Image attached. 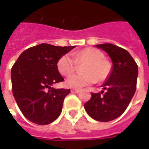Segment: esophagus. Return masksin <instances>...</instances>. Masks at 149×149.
<instances>
[{
	"instance_id": "obj_1",
	"label": "esophagus",
	"mask_w": 149,
	"mask_h": 149,
	"mask_svg": "<svg viewBox=\"0 0 149 149\" xmlns=\"http://www.w3.org/2000/svg\"><path fill=\"white\" fill-rule=\"evenodd\" d=\"M79 89H71V93L72 94H77V93H79Z\"/></svg>"
}]
</instances>
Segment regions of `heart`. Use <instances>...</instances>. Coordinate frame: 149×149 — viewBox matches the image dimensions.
<instances>
[{
	"mask_svg": "<svg viewBox=\"0 0 149 149\" xmlns=\"http://www.w3.org/2000/svg\"><path fill=\"white\" fill-rule=\"evenodd\" d=\"M104 54L95 48H86L74 54V59L70 54H64L57 62L58 70L62 75L68 76L75 71L76 65L81 63H88L84 68L86 74H74L68 77L65 85L72 89H81L90 85L97 80L104 81L109 77L111 66L104 59Z\"/></svg>",
	"mask_w": 149,
	"mask_h": 149,
	"instance_id": "1",
	"label": "heart"
}]
</instances>
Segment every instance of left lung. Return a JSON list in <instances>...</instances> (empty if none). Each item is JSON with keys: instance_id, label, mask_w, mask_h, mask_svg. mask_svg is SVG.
<instances>
[{"instance_id": "left-lung-1", "label": "left lung", "mask_w": 149, "mask_h": 149, "mask_svg": "<svg viewBox=\"0 0 149 149\" xmlns=\"http://www.w3.org/2000/svg\"><path fill=\"white\" fill-rule=\"evenodd\" d=\"M96 47L108 53L113 68L103 84L100 93H92L91 99L84 104L90 117L100 122H109L118 118L129 106L134 95L138 65L126 49L113 44H100Z\"/></svg>"}]
</instances>
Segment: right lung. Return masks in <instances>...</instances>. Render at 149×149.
Returning a JSON list of instances; mask_svg holds the SVG:
<instances>
[{
	"label": "right lung",
	"instance_id": "right-lung-1",
	"mask_svg": "<svg viewBox=\"0 0 149 149\" xmlns=\"http://www.w3.org/2000/svg\"><path fill=\"white\" fill-rule=\"evenodd\" d=\"M74 47L40 44L22 52L12 66L13 96L23 115L32 123L45 125L60 116L70 89H54L52 84L64 81L57 62Z\"/></svg>",
	"mask_w": 149,
	"mask_h": 149
}]
</instances>
